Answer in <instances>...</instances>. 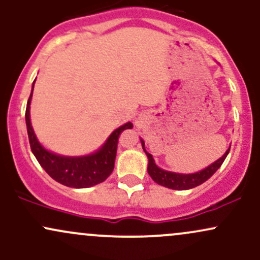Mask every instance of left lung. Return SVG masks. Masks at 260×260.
Here are the masks:
<instances>
[{"mask_svg": "<svg viewBox=\"0 0 260 260\" xmlns=\"http://www.w3.org/2000/svg\"><path fill=\"white\" fill-rule=\"evenodd\" d=\"M142 145L149 160L148 174L150 175V177L153 178L157 184H160V186L171 188V189H178V190L190 189V188H194L197 186H199V184L204 183V182L215 174L217 169L222 165V162L225 161L226 156H228L230 151V148H229V150L222 155V157H220L219 160H216L215 162L211 164L210 166H208L207 169L202 170V171L196 172V174H190V175H182V174H175V172L165 171V170H161L160 168H157L156 164H155V161L153 159V156H151V154H149L148 151L145 150L144 142H143V140H142Z\"/></svg>", "mask_w": 260, "mask_h": 260, "instance_id": "1", "label": "left lung"}]
</instances>
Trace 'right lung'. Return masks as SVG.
Here are the masks:
<instances>
[{
  "label": "right lung",
  "mask_w": 260,
  "mask_h": 260,
  "mask_svg": "<svg viewBox=\"0 0 260 260\" xmlns=\"http://www.w3.org/2000/svg\"><path fill=\"white\" fill-rule=\"evenodd\" d=\"M32 89H34V85H32ZM31 95L32 90L28 99V104H26L25 122L31 151L41 165V168L51 176L53 180L67 187L86 188L105 181L111 175L113 168H115V159L120 134L124 129L132 128L133 124L128 122V123L113 131L105 144L103 145V148L98 150L96 153L80 157L61 156V155H56L47 151L38 142L37 136L32 131L30 113H29L30 112L29 109H30Z\"/></svg>",
  "instance_id": "obj_1"
}]
</instances>
